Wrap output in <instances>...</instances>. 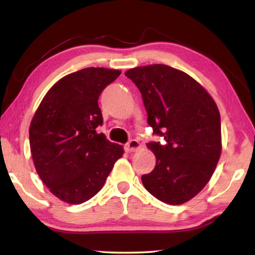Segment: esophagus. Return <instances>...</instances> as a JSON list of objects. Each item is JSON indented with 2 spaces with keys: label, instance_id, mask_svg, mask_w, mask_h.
Here are the masks:
<instances>
[{
  "label": "esophagus",
  "instance_id": "esophagus-1",
  "mask_svg": "<svg viewBox=\"0 0 255 255\" xmlns=\"http://www.w3.org/2000/svg\"><path fill=\"white\" fill-rule=\"evenodd\" d=\"M140 143L138 140H136V139H131L130 141H129V143L127 144V149H128V152H130V153H132V152H136V150H138L140 148Z\"/></svg>",
  "mask_w": 255,
  "mask_h": 255
}]
</instances>
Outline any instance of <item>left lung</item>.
<instances>
[{
	"label": "left lung",
	"instance_id": "left-lung-1",
	"mask_svg": "<svg viewBox=\"0 0 255 255\" xmlns=\"http://www.w3.org/2000/svg\"><path fill=\"white\" fill-rule=\"evenodd\" d=\"M125 75L139 89L154 133L166 140L146 145L156 165L141 182L156 199L182 205L209 182L221 157L217 105L199 82L164 64L130 68Z\"/></svg>",
	"mask_w": 255,
	"mask_h": 255
}]
</instances>
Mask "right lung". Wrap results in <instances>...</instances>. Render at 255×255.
<instances>
[{
	"label": "right lung",
	"mask_w": 255,
	"mask_h": 255,
	"mask_svg": "<svg viewBox=\"0 0 255 255\" xmlns=\"http://www.w3.org/2000/svg\"><path fill=\"white\" fill-rule=\"evenodd\" d=\"M120 73L88 67L62 77L30 123L34 169L49 191L66 204L80 205L96 196L123 156L122 145L97 132L103 122L99 96Z\"/></svg>",
	"instance_id": "add662e5"
}]
</instances>
